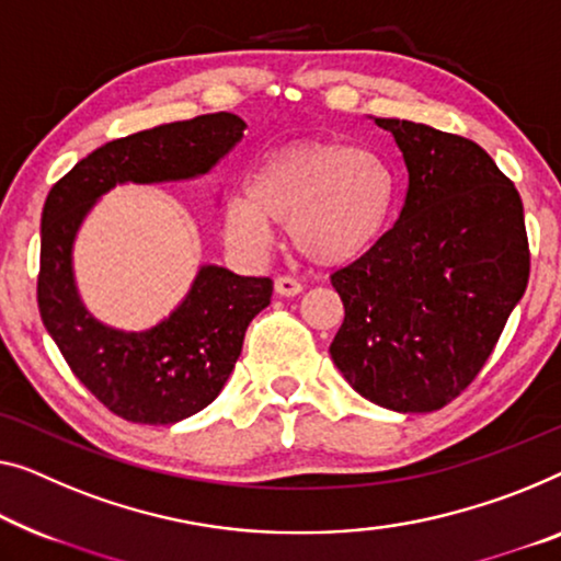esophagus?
Masks as SVG:
<instances>
[{"instance_id": "34e87169", "label": "esophagus", "mask_w": 561, "mask_h": 561, "mask_svg": "<svg viewBox=\"0 0 561 561\" xmlns=\"http://www.w3.org/2000/svg\"><path fill=\"white\" fill-rule=\"evenodd\" d=\"M274 291H277L279 297H295L302 291V284L291 277H277L274 279Z\"/></svg>"}]
</instances>
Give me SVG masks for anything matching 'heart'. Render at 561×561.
Listing matches in <instances>:
<instances>
[{
    "instance_id": "b5f03b06",
    "label": "heart",
    "mask_w": 561,
    "mask_h": 561,
    "mask_svg": "<svg viewBox=\"0 0 561 561\" xmlns=\"http://www.w3.org/2000/svg\"><path fill=\"white\" fill-rule=\"evenodd\" d=\"M398 206L396 169L373 148L299 144L274 153L249 179V194H231L224 229L244 252H264L274 227H289L291 247L307 262H355L382 239Z\"/></svg>"
}]
</instances>
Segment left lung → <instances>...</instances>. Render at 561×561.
Returning <instances> with one entry per match:
<instances>
[{
  "mask_svg": "<svg viewBox=\"0 0 561 561\" xmlns=\"http://www.w3.org/2000/svg\"><path fill=\"white\" fill-rule=\"evenodd\" d=\"M408 169L396 227L332 274L345 322L330 355L370 403L431 413L471 386L529 282L514 183L473 140L373 118Z\"/></svg>",
  "mask_w": 561,
  "mask_h": 561,
  "instance_id": "1",
  "label": "left lung"
}]
</instances>
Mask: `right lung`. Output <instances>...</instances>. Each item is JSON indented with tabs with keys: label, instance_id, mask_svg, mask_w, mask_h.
I'll return each mask as SVG.
<instances>
[{
	"label": "right lung",
	"instance_id": "right-lung-1",
	"mask_svg": "<svg viewBox=\"0 0 561 561\" xmlns=\"http://www.w3.org/2000/svg\"><path fill=\"white\" fill-rule=\"evenodd\" d=\"M244 128L239 115L208 113L111 140L75 163L42 208V322L82 386L130 423L173 425L219 396L249 322L270 305L272 279L201 264L169 317L148 330L125 332L95 320L82 305L72 270L75 239L111 188L206 175L244 138Z\"/></svg>",
	"mask_w": 561,
	"mask_h": 561
}]
</instances>
